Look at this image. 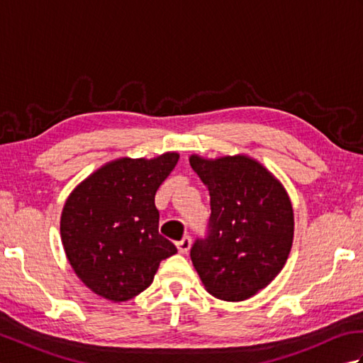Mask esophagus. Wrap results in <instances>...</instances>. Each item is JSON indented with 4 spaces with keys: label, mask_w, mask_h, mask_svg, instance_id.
I'll return each instance as SVG.
<instances>
[{
    "label": "esophagus",
    "mask_w": 363,
    "mask_h": 363,
    "mask_svg": "<svg viewBox=\"0 0 363 363\" xmlns=\"http://www.w3.org/2000/svg\"><path fill=\"white\" fill-rule=\"evenodd\" d=\"M190 245H191V238L189 235H186L181 242H177V251H179L181 254H186L190 250Z\"/></svg>",
    "instance_id": "obj_1"
}]
</instances>
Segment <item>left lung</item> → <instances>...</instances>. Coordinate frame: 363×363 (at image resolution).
<instances>
[{"label": "left lung", "instance_id": "8db88e82", "mask_svg": "<svg viewBox=\"0 0 363 363\" xmlns=\"http://www.w3.org/2000/svg\"><path fill=\"white\" fill-rule=\"evenodd\" d=\"M211 195L207 235L190 250L206 290L225 301L248 299L284 268L293 243V207L282 184L243 154L190 156Z\"/></svg>", "mask_w": 363, "mask_h": 363}]
</instances>
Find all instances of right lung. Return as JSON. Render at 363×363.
Returning <instances> with one entry per match:
<instances>
[{"mask_svg":"<svg viewBox=\"0 0 363 363\" xmlns=\"http://www.w3.org/2000/svg\"><path fill=\"white\" fill-rule=\"evenodd\" d=\"M179 154L121 157L76 187L60 217V238L76 276L96 295L121 303L148 289L159 264L177 252L159 234L154 196Z\"/></svg>","mask_w":363,"mask_h":363,"instance_id":"obj_1","label":"right lung"}]
</instances>
